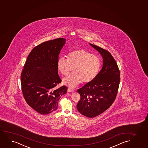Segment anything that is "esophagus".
<instances>
[{
  "label": "esophagus",
  "mask_w": 148,
  "mask_h": 148,
  "mask_svg": "<svg viewBox=\"0 0 148 148\" xmlns=\"http://www.w3.org/2000/svg\"><path fill=\"white\" fill-rule=\"evenodd\" d=\"M67 92H73V90L71 89V88H68L67 89Z\"/></svg>",
  "instance_id": "34e87169"
}]
</instances>
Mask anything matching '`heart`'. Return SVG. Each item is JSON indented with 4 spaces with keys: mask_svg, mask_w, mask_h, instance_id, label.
<instances>
[{
    "mask_svg": "<svg viewBox=\"0 0 148 148\" xmlns=\"http://www.w3.org/2000/svg\"><path fill=\"white\" fill-rule=\"evenodd\" d=\"M68 59L60 57L57 61V68L62 75H67L73 68V73L64 78L63 83L74 88L81 82L88 83L94 80L100 70V57L84 49L72 51Z\"/></svg>",
    "mask_w": 148,
    "mask_h": 148,
    "instance_id": "heart-1",
    "label": "heart"
}]
</instances>
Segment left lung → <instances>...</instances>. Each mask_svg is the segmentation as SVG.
<instances>
[{
	"label": "left lung",
	"mask_w": 148,
	"mask_h": 148,
	"mask_svg": "<svg viewBox=\"0 0 148 148\" xmlns=\"http://www.w3.org/2000/svg\"><path fill=\"white\" fill-rule=\"evenodd\" d=\"M89 44L102 55L103 64L96 78L77 90L81 98L77 108L82 115L93 118L108 109L115 101L120 84V73L117 63L109 51Z\"/></svg>",
	"instance_id": "obj_1"
}]
</instances>
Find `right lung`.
Returning <instances> with one entry per match:
<instances>
[{
    "mask_svg": "<svg viewBox=\"0 0 148 148\" xmlns=\"http://www.w3.org/2000/svg\"><path fill=\"white\" fill-rule=\"evenodd\" d=\"M65 42V39L59 38L35 47L21 72V89L26 102L42 115L56 110L59 100L67 91L66 86L56 87L61 82L57 61Z\"/></svg>",
    "mask_w": 148,
    "mask_h": 148,
    "instance_id": "right-lung-1",
    "label": "right lung"
}]
</instances>
